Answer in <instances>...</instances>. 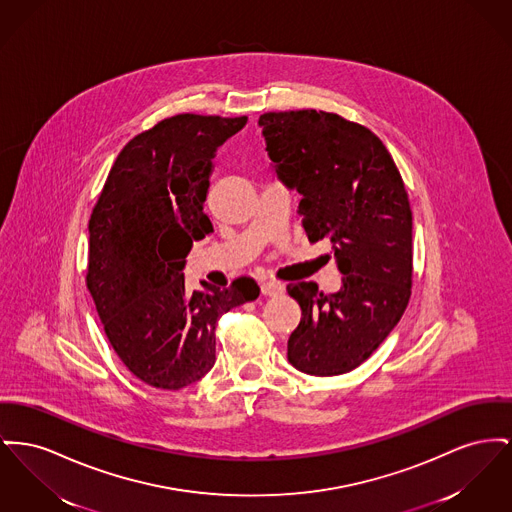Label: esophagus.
Masks as SVG:
<instances>
[{"instance_id":"34e87169","label":"esophagus","mask_w":512,"mask_h":512,"mask_svg":"<svg viewBox=\"0 0 512 512\" xmlns=\"http://www.w3.org/2000/svg\"><path fill=\"white\" fill-rule=\"evenodd\" d=\"M282 292H284V286L280 282H276V280H265L261 284V294L263 296H280Z\"/></svg>"}]
</instances>
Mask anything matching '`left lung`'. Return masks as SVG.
Returning <instances> with one entry per match:
<instances>
[{"instance_id": "1", "label": "left lung", "mask_w": 512, "mask_h": 512, "mask_svg": "<svg viewBox=\"0 0 512 512\" xmlns=\"http://www.w3.org/2000/svg\"><path fill=\"white\" fill-rule=\"evenodd\" d=\"M276 178L300 193L309 241L331 240L342 286L288 284L301 321L288 360L307 375L356 369L400 321L412 286V211L396 164L367 127L300 110L259 118Z\"/></svg>"}]
</instances>
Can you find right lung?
<instances>
[{"instance_id": "1", "label": "right lung", "mask_w": 512, "mask_h": 512, "mask_svg": "<svg viewBox=\"0 0 512 512\" xmlns=\"http://www.w3.org/2000/svg\"><path fill=\"white\" fill-rule=\"evenodd\" d=\"M247 118L180 114L118 154L89 222L87 286L104 332L143 383L180 391L216 361V321L259 298L255 280L185 288L193 241L212 234L203 212L218 147Z\"/></svg>"}]
</instances>
